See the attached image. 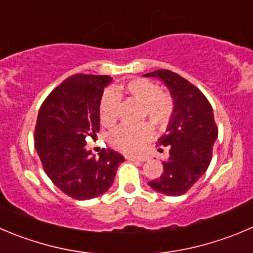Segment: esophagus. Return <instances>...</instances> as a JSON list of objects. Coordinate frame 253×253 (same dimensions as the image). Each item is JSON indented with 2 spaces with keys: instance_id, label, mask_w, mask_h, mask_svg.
<instances>
[{
  "instance_id": "1",
  "label": "esophagus",
  "mask_w": 253,
  "mask_h": 253,
  "mask_svg": "<svg viewBox=\"0 0 253 253\" xmlns=\"http://www.w3.org/2000/svg\"><path fill=\"white\" fill-rule=\"evenodd\" d=\"M128 159L131 161H145L148 156L145 155H128Z\"/></svg>"
}]
</instances>
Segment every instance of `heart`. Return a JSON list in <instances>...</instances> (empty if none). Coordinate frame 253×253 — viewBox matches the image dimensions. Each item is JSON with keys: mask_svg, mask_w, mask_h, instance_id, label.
I'll use <instances>...</instances> for the list:
<instances>
[{"mask_svg": "<svg viewBox=\"0 0 253 253\" xmlns=\"http://www.w3.org/2000/svg\"><path fill=\"white\" fill-rule=\"evenodd\" d=\"M131 98L140 104V119H146L156 126L168 124L174 112V99L168 92L160 90L159 85L145 78H134L124 84L113 85L105 90L100 98L99 119L103 125L114 124L118 118L119 100ZM153 135V129L148 123L138 125H120L109 135V143L117 150L124 153H136Z\"/></svg>", "mask_w": 253, "mask_h": 253, "instance_id": "b5f03b06", "label": "heart"}]
</instances>
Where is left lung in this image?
Instances as JSON below:
<instances>
[{
	"mask_svg": "<svg viewBox=\"0 0 253 253\" xmlns=\"http://www.w3.org/2000/svg\"><path fill=\"white\" fill-rule=\"evenodd\" d=\"M144 76L164 82L175 104L167 131L158 140L159 151L167 148L169 159L163 163V174L149 181V186L168 196H180L205 174L211 163L218 134L212 107L200 89L174 72L159 69Z\"/></svg>",
	"mask_w": 253,
	"mask_h": 253,
	"instance_id": "8db88e82",
	"label": "left lung"
}]
</instances>
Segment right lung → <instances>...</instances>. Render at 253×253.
Listing matches in <instances>:
<instances>
[{"instance_id": "obj_1", "label": "right lung", "mask_w": 253, "mask_h": 253, "mask_svg": "<svg viewBox=\"0 0 253 253\" xmlns=\"http://www.w3.org/2000/svg\"><path fill=\"white\" fill-rule=\"evenodd\" d=\"M109 76L74 74L53 89L38 112L35 148L47 176L76 200L109 190L124 156L103 149L99 158L85 150V138L99 131V107Z\"/></svg>"}]
</instances>
